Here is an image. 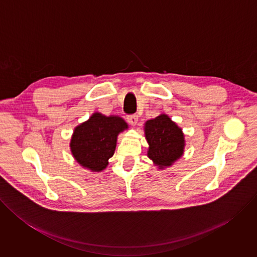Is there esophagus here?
Segmentation results:
<instances>
[{
  "mask_svg": "<svg viewBox=\"0 0 257 257\" xmlns=\"http://www.w3.org/2000/svg\"><path fill=\"white\" fill-rule=\"evenodd\" d=\"M127 120H128V122L131 125L135 126L137 124V122H138V116L137 115H130V116L127 117Z\"/></svg>",
  "mask_w": 257,
  "mask_h": 257,
  "instance_id": "34e87169",
  "label": "esophagus"
}]
</instances>
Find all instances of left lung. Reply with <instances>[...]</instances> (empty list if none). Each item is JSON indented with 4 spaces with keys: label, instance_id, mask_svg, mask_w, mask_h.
I'll list each match as a JSON object with an SVG mask.
<instances>
[{
    "label": "left lung",
    "instance_id": "obj_1",
    "mask_svg": "<svg viewBox=\"0 0 257 257\" xmlns=\"http://www.w3.org/2000/svg\"><path fill=\"white\" fill-rule=\"evenodd\" d=\"M144 134L149 143L148 157L160 170L173 166L184 155V133L168 115L161 114L146 121Z\"/></svg>",
    "mask_w": 257,
    "mask_h": 257
}]
</instances>
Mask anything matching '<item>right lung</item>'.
<instances>
[{"instance_id":"obj_1","label":"right lung","mask_w":257,"mask_h":257,"mask_svg":"<svg viewBox=\"0 0 257 257\" xmlns=\"http://www.w3.org/2000/svg\"><path fill=\"white\" fill-rule=\"evenodd\" d=\"M128 129L119 116L93 113L89 119L74 128L70 150L74 160L90 172H102L114 156L118 135Z\"/></svg>"}]
</instances>
